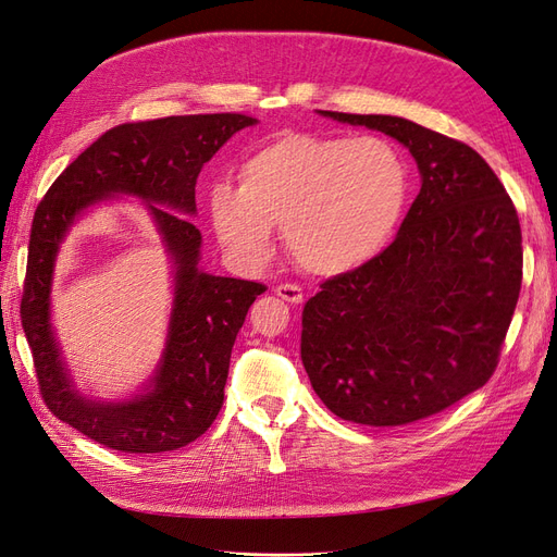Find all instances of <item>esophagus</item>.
<instances>
[{
  "instance_id": "1",
  "label": "esophagus",
  "mask_w": 557,
  "mask_h": 557,
  "mask_svg": "<svg viewBox=\"0 0 557 557\" xmlns=\"http://www.w3.org/2000/svg\"><path fill=\"white\" fill-rule=\"evenodd\" d=\"M275 294L282 298V300H286V302H292V305H300L302 302V289L300 286H296V284H280L277 289H275Z\"/></svg>"
}]
</instances>
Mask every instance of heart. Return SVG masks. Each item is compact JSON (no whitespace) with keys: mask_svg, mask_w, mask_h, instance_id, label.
<instances>
[{"mask_svg":"<svg viewBox=\"0 0 557 557\" xmlns=\"http://www.w3.org/2000/svg\"><path fill=\"white\" fill-rule=\"evenodd\" d=\"M240 185L215 183L213 232L230 259L257 271L275 247V224L305 271L344 275L383 252L404 215L408 164L376 135L282 133L247 156Z\"/></svg>","mask_w":557,"mask_h":557,"instance_id":"heart-1","label":"heart"}]
</instances>
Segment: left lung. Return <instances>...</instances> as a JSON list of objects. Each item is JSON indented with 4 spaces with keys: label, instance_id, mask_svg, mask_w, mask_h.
<instances>
[{
    "label": "left lung",
    "instance_id": "obj_1",
    "mask_svg": "<svg viewBox=\"0 0 557 557\" xmlns=\"http://www.w3.org/2000/svg\"><path fill=\"white\" fill-rule=\"evenodd\" d=\"M319 114L397 139L418 164L420 195L393 245L307 300L305 372L348 422L399 426L441 413L498 364L523 275L517 209L468 144L404 116Z\"/></svg>",
    "mask_w": 557,
    "mask_h": 557
}]
</instances>
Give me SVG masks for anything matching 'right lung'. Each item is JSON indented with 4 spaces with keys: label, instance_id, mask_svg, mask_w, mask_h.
<instances>
[{
    "label": "right lung",
    "instance_id": "1",
    "mask_svg": "<svg viewBox=\"0 0 557 557\" xmlns=\"http://www.w3.org/2000/svg\"><path fill=\"white\" fill-rule=\"evenodd\" d=\"M245 114H193L123 123L98 137L59 174L38 203L20 317L48 408L96 443L151 455L199 438L218 418L236 335L263 284L206 273L195 183L226 139L255 126ZM137 198L171 261L173 310L152 376L135 396L81 393L51 321L55 257L76 220L96 205Z\"/></svg>",
    "mask_w": 557,
    "mask_h": 557
}]
</instances>
